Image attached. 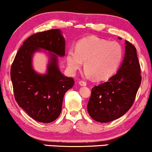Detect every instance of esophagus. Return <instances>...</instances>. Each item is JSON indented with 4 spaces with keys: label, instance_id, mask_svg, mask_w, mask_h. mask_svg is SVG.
<instances>
[{
    "label": "esophagus",
    "instance_id": "obj_1",
    "mask_svg": "<svg viewBox=\"0 0 152 152\" xmlns=\"http://www.w3.org/2000/svg\"><path fill=\"white\" fill-rule=\"evenodd\" d=\"M78 84H79L80 86H86V82L83 81H78Z\"/></svg>",
    "mask_w": 152,
    "mask_h": 152
}]
</instances>
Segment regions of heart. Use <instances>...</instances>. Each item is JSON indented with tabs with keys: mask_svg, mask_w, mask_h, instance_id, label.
Here are the masks:
<instances>
[{
	"mask_svg": "<svg viewBox=\"0 0 152 152\" xmlns=\"http://www.w3.org/2000/svg\"><path fill=\"white\" fill-rule=\"evenodd\" d=\"M122 57L123 49L118 43L88 36L78 41L76 50H69L66 62L71 72L75 73L84 61V76L103 81L116 72Z\"/></svg>",
	"mask_w": 152,
	"mask_h": 152,
	"instance_id": "b5f03b06",
	"label": "heart"
}]
</instances>
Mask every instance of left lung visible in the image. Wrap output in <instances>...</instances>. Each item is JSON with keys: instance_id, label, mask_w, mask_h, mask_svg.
I'll use <instances>...</instances> for the list:
<instances>
[{"instance_id": "left-lung-1", "label": "left lung", "mask_w": 152, "mask_h": 152, "mask_svg": "<svg viewBox=\"0 0 152 152\" xmlns=\"http://www.w3.org/2000/svg\"><path fill=\"white\" fill-rule=\"evenodd\" d=\"M140 71L137 49L125 41L124 57L116 74L92 88L87 105L91 117L98 122L107 123L126 114L132 107L140 86Z\"/></svg>"}]
</instances>
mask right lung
I'll return each instance as SVG.
<instances>
[{
	"label": "right lung",
	"instance_id": "add662e5",
	"mask_svg": "<svg viewBox=\"0 0 152 152\" xmlns=\"http://www.w3.org/2000/svg\"><path fill=\"white\" fill-rule=\"evenodd\" d=\"M65 45L60 29L34 34L24 41L12 64L10 78L15 100L37 121H55L61 112L66 92L74 84L73 78L64 76L58 67V57L65 56ZM37 52H44L49 57L45 74L33 69L32 59Z\"/></svg>",
	"mask_w": 152,
	"mask_h": 152
}]
</instances>
